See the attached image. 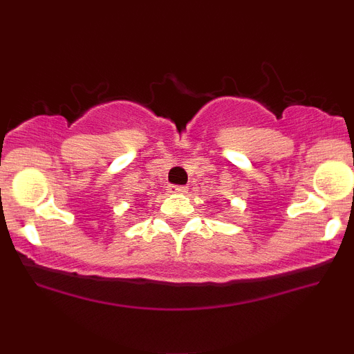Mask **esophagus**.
I'll return each instance as SVG.
<instances>
[{"instance_id":"obj_1","label":"esophagus","mask_w":354,"mask_h":354,"mask_svg":"<svg viewBox=\"0 0 354 354\" xmlns=\"http://www.w3.org/2000/svg\"><path fill=\"white\" fill-rule=\"evenodd\" d=\"M169 191H171V193H186V191H188V186H171Z\"/></svg>"}]
</instances>
